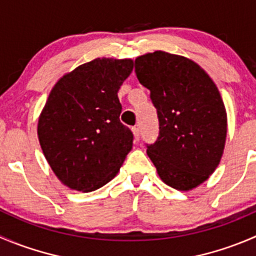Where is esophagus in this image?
Instances as JSON below:
<instances>
[{"label":"esophagus","mask_w":256,"mask_h":256,"mask_svg":"<svg viewBox=\"0 0 256 256\" xmlns=\"http://www.w3.org/2000/svg\"><path fill=\"white\" fill-rule=\"evenodd\" d=\"M132 132H134V136H135V140L136 141L140 140V130H138V128H132Z\"/></svg>","instance_id":"esophagus-1"}]
</instances>
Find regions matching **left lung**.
Segmentation results:
<instances>
[{"mask_svg":"<svg viewBox=\"0 0 256 256\" xmlns=\"http://www.w3.org/2000/svg\"><path fill=\"white\" fill-rule=\"evenodd\" d=\"M135 72L158 110V140L148 155L166 185L188 191L209 178L222 160L226 110L210 76L184 56L155 51L135 60Z\"/></svg>","mask_w":256,"mask_h":256,"instance_id":"obj_1","label":"left lung"}]
</instances>
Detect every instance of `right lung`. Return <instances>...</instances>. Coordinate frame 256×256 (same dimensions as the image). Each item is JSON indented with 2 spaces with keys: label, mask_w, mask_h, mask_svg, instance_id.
<instances>
[{
  "label": "right lung",
  "mask_w": 256,
  "mask_h": 256,
  "mask_svg": "<svg viewBox=\"0 0 256 256\" xmlns=\"http://www.w3.org/2000/svg\"><path fill=\"white\" fill-rule=\"evenodd\" d=\"M132 68L130 58H95L52 88L37 135L47 162L64 185L88 192L118 175L134 140L120 121L118 92Z\"/></svg>",
  "instance_id": "right-lung-1"
}]
</instances>
